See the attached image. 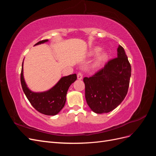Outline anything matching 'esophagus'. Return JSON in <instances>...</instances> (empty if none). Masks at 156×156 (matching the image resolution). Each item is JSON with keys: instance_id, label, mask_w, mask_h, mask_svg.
Returning <instances> with one entry per match:
<instances>
[{"instance_id": "1", "label": "esophagus", "mask_w": 156, "mask_h": 156, "mask_svg": "<svg viewBox=\"0 0 156 156\" xmlns=\"http://www.w3.org/2000/svg\"><path fill=\"white\" fill-rule=\"evenodd\" d=\"M77 79L79 80H81L83 79V75H82V73H77Z\"/></svg>"}]
</instances>
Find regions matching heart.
Listing matches in <instances>:
<instances>
[{
    "label": "heart",
    "mask_w": 156,
    "mask_h": 156,
    "mask_svg": "<svg viewBox=\"0 0 156 156\" xmlns=\"http://www.w3.org/2000/svg\"><path fill=\"white\" fill-rule=\"evenodd\" d=\"M101 48L100 47H94V48H92L88 52V56H90V57H94V56H97V58L96 60V65H100L103 63L105 62L108 59V55L106 52H102Z\"/></svg>",
    "instance_id": "heart-1"
}]
</instances>
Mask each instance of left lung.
I'll return each mask as SVG.
<instances>
[{
	"instance_id": "left-lung-1",
	"label": "left lung",
	"mask_w": 156,
	"mask_h": 156,
	"mask_svg": "<svg viewBox=\"0 0 156 156\" xmlns=\"http://www.w3.org/2000/svg\"><path fill=\"white\" fill-rule=\"evenodd\" d=\"M131 65L124 48L119 45L117 58L109 60L92 76L84 77L88 105L97 114L109 112L124 100L129 88Z\"/></svg>"
}]
</instances>
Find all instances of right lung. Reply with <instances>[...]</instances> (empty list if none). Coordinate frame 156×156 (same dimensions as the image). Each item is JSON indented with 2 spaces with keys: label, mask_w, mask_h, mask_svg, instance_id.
<instances>
[{
  "label": "right lung",
  "mask_w": 156,
  "mask_h": 156,
  "mask_svg": "<svg viewBox=\"0 0 156 156\" xmlns=\"http://www.w3.org/2000/svg\"><path fill=\"white\" fill-rule=\"evenodd\" d=\"M49 40L39 41L34 45H37ZM77 79V75L74 73L61 77L59 81L51 88L44 92H33L28 87L23 75V62L21 73V83L23 90L31 105L35 109L49 116H55L62 109L66 101V94L69 87Z\"/></svg>",
  "instance_id": "right-lung-1"
}]
</instances>
